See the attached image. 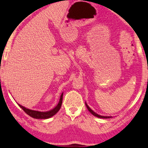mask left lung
<instances>
[{
  "label": "left lung",
  "instance_id": "8db88e82",
  "mask_svg": "<svg viewBox=\"0 0 148 148\" xmlns=\"http://www.w3.org/2000/svg\"><path fill=\"white\" fill-rule=\"evenodd\" d=\"M85 106H86V107H87V110H89V111H90V112H91V114H93L94 116H96V117H99V118H105V119H107V118H111V116L110 117V116H101V115H98V114H97V113H95L94 112V111H93V110H91V109H90V108L89 107L87 106V103H85Z\"/></svg>",
  "mask_w": 148,
  "mask_h": 148
}]
</instances>
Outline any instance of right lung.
<instances>
[{"label": "right lung", "instance_id": "add662e5", "mask_svg": "<svg viewBox=\"0 0 148 148\" xmlns=\"http://www.w3.org/2000/svg\"><path fill=\"white\" fill-rule=\"evenodd\" d=\"M63 93H62L61 95V97H60V100H59L58 105H57V106L55 107L53 110L49 111H47V112H40V111H38L31 110L26 108H25V107L21 106V105H19V104H18V106H20V108L21 109H23V110L25 112L27 113V114L29 115V116L33 117V118L48 119L56 114V113L58 112L59 110H60V108H61V105H62V101H63Z\"/></svg>", "mask_w": 148, "mask_h": 148}]
</instances>
